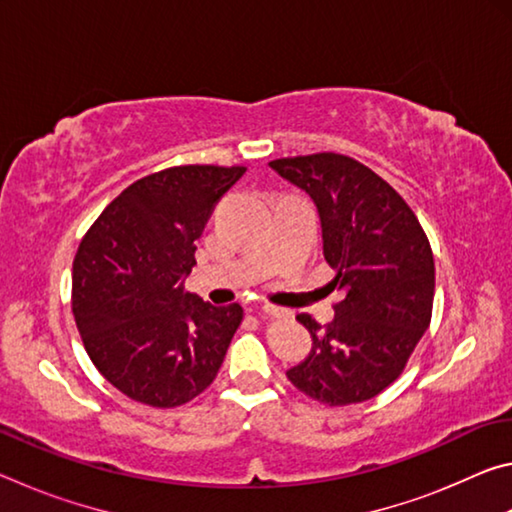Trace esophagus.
Returning <instances> with one entry per match:
<instances>
[{
	"label": "esophagus",
	"instance_id": "obj_1",
	"mask_svg": "<svg viewBox=\"0 0 512 512\" xmlns=\"http://www.w3.org/2000/svg\"><path fill=\"white\" fill-rule=\"evenodd\" d=\"M262 311H264V314H268V316H287L289 314L287 309H280V307H275V305H264Z\"/></svg>",
	"mask_w": 512,
	"mask_h": 512
}]
</instances>
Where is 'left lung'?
Listing matches in <instances>:
<instances>
[{
	"instance_id": "1",
	"label": "left lung",
	"mask_w": 512,
	"mask_h": 512,
	"mask_svg": "<svg viewBox=\"0 0 512 512\" xmlns=\"http://www.w3.org/2000/svg\"><path fill=\"white\" fill-rule=\"evenodd\" d=\"M314 198L323 250L341 291L325 327L309 314L311 352L287 377L300 393L327 406L372 400L402 375L431 323L436 268L409 203L359 160L311 153L268 162Z\"/></svg>"
}]
</instances>
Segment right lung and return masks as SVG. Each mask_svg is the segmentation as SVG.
I'll list each match as a JSON object with an SVG mask.
<instances>
[{
  "label": "right lung",
  "instance_id": "add662e5",
  "mask_svg": "<svg viewBox=\"0 0 512 512\" xmlns=\"http://www.w3.org/2000/svg\"><path fill=\"white\" fill-rule=\"evenodd\" d=\"M244 173V164L149 173L81 239L72 268L76 327L97 370L135 402L183 406L221 368L244 309L185 296L178 282L196 264L194 241L216 203Z\"/></svg>",
  "mask_w": 512,
  "mask_h": 512
}]
</instances>
